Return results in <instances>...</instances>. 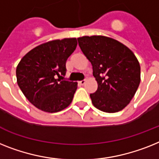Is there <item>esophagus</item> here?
I'll use <instances>...</instances> for the list:
<instances>
[{"label":"esophagus","instance_id":"1","mask_svg":"<svg viewBox=\"0 0 159 159\" xmlns=\"http://www.w3.org/2000/svg\"><path fill=\"white\" fill-rule=\"evenodd\" d=\"M85 82H86V81H85L84 80L79 81V84H80V85H84L85 84Z\"/></svg>","mask_w":159,"mask_h":159}]
</instances>
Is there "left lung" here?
Here are the masks:
<instances>
[{"label":"left lung","instance_id":"left-lung-1","mask_svg":"<svg viewBox=\"0 0 159 159\" xmlns=\"http://www.w3.org/2000/svg\"><path fill=\"white\" fill-rule=\"evenodd\" d=\"M79 45L91 62L98 90L90 94L96 108L119 112L130 103L141 82V66L131 49L105 35L77 38Z\"/></svg>","mask_w":159,"mask_h":159}]
</instances>
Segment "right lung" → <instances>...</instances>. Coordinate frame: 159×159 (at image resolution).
I'll use <instances>...</instances> for the list:
<instances>
[{"label": "right lung", "mask_w": 159, "mask_h": 159, "mask_svg": "<svg viewBox=\"0 0 159 159\" xmlns=\"http://www.w3.org/2000/svg\"><path fill=\"white\" fill-rule=\"evenodd\" d=\"M76 46V38L50 40L32 48L21 59L16 68L17 83L36 108L55 113L71 103L77 82L61 80L60 77L66 75V61Z\"/></svg>", "instance_id": "1"}]
</instances>
